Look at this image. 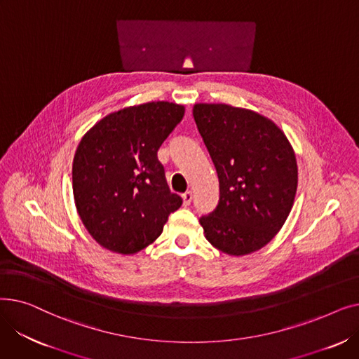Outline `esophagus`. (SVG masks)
I'll return each mask as SVG.
<instances>
[{
  "label": "esophagus",
  "mask_w": 359,
  "mask_h": 359,
  "mask_svg": "<svg viewBox=\"0 0 359 359\" xmlns=\"http://www.w3.org/2000/svg\"><path fill=\"white\" fill-rule=\"evenodd\" d=\"M182 199H183V205H184V206H189L191 202H192V199H194V195H192V192H184V194L182 195Z\"/></svg>",
  "instance_id": "obj_1"
}]
</instances>
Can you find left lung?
I'll return each instance as SVG.
<instances>
[{
	"mask_svg": "<svg viewBox=\"0 0 359 359\" xmlns=\"http://www.w3.org/2000/svg\"><path fill=\"white\" fill-rule=\"evenodd\" d=\"M194 118L219 179L217 208L199 218L205 237L230 256L262 249L294 205V149L271 119L224 103H198Z\"/></svg>",
	"mask_w": 359,
	"mask_h": 359,
	"instance_id": "8db88e82",
	"label": "left lung"
}]
</instances>
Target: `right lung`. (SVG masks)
Instances as JSON below:
<instances>
[{
  "mask_svg": "<svg viewBox=\"0 0 359 359\" xmlns=\"http://www.w3.org/2000/svg\"><path fill=\"white\" fill-rule=\"evenodd\" d=\"M184 106L149 102L113 111L79 144L72 191L90 236L104 249L134 255L153 243L180 208L157 151L183 119Z\"/></svg>",
  "mask_w": 359,
  "mask_h": 359,
  "instance_id": "obj_1",
  "label": "right lung"
}]
</instances>
